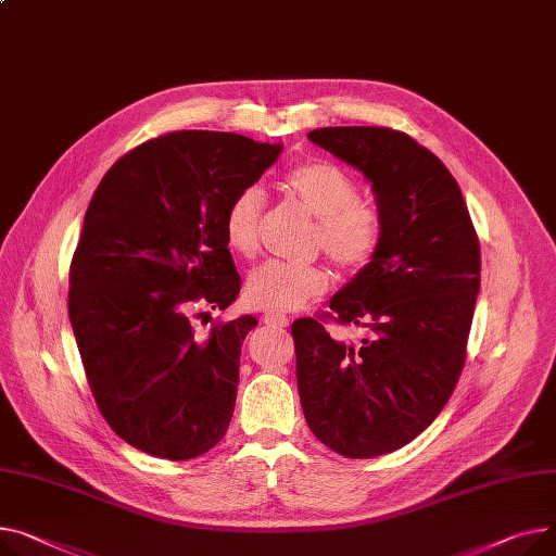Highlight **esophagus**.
Here are the masks:
<instances>
[{
  "mask_svg": "<svg viewBox=\"0 0 556 556\" xmlns=\"http://www.w3.org/2000/svg\"><path fill=\"white\" fill-rule=\"evenodd\" d=\"M264 321H266L268 326H273V328H286V326L290 324V319H288L286 315H281V313H266V315H264Z\"/></svg>",
  "mask_w": 556,
  "mask_h": 556,
  "instance_id": "1",
  "label": "esophagus"
}]
</instances>
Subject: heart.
Instances as JSON below:
<instances>
[{"label":"heart","instance_id":"1","mask_svg":"<svg viewBox=\"0 0 556 556\" xmlns=\"http://www.w3.org/2000/svg\"><path fill=\"white\" fill-rule=\"evenodd\" d=\"M286 190L317 218L313 239L332 264L344 270L368 264L380 245V214L359 201L357 182L344 169L332 163L300 165L286 176ZM262 212V188L248 185L235 194L224 216V235L232 252L250 256L256 250ZM326 288L328 277L319 266L268 262L250 273L245 298L270 313H290L317 300Z\"/></svg>","mask_w":556,"mask_h":556}]
</instances>
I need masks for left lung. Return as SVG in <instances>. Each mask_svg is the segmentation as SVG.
<instances>
[{
  "mask_svg": "<svg viewBox=\"0 0 556 556\" xmlns=\"http://www.w3.org/2000/svg\"><path fill=\"white\" fill-rule=\"evenodd\" d=\"M308 138L355 167L382 224L368 264L338 292V342L306 317L292 324L298 387L311 431L346 458L391 454L447 404L480 290V248L458 182L422 144L387 127H321Z\"/></svg>",
  "mask_w": 556,
  "mask_h": 556,
  "instance_id": "8db88e82",
  "label": "left lung"
}]
</instances>
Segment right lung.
<instances>
[{
    "label": "right lung",
    "instance_id": "add662e5",
    "mask_svg": "<svg viewBox=\"0 0 556 556\" xmlns=\"http://www.w3.org/2000/svg\"><path fill=\"white\" fill-rule=\"evenodd\" d=\"M281 150L226 131L165 134L111 167L89 203L68 319L104 420L144 454L190 460L228 431L256 319L203 336L192 313L239 298L224 216Z\"/></svg>",
    "mask_w": 556,
    "mask_h": 556
}]
</instances>
